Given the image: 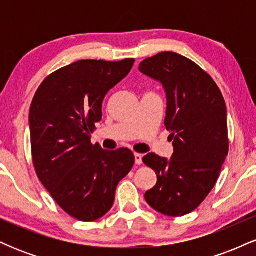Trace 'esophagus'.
Segmentation results:
<instances>
[{
    "instance_id": "34e87169",
    "label": "esophagus",
    "mask_w": 256,
    "mask_h": 256,
    "mask_svg": "<svg viewBox=\"0 0 256 256\" xmlns=\"http://www.w3.org/2000/svg\"><path fill=\"white\" fill-rule=\"evenodd\" d=\"M142 154H138V152H136L134 154V162L137 164V165H140L142 164Z\"/></svg>"
}]
</instances>
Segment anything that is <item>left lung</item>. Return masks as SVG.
Here are the masks:
<instances>
[{"mask_svg": "<svg viewBox=\"0 0 256 256\" xmlns=\"http://www.w3.org/2000/svg\"><path fill=\"white\" fill-rule=\"evenodd\" d=\"M140 71L165 89V126L173 144L170 160L154 152L143 158L158 176L156 185L144 198L158 213L183 216L207 198L228 156L224 98L210 74L177 52L146 58Z\"/></svg>", "mask_w": 256, "mask_h": 256, "instance_id": "obj_1", "label": "left lung"}]
</instances>
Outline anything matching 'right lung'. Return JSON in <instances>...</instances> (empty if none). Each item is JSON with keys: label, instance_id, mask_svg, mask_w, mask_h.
Returning a JSON list of instances; mask_svg holds the SVG:
<instances>
[{"label": "right lung", "instance_id": "obj_1", "mask_svg": "<svg viewBox=\"0 0 256 256\" xmlns=\"http://www.w3.org/2000/svg\"><path fill=\"white\" fill-rule=\"evenodd\" d=\"M134 62L77 61L48 76L32 100L34 170L56 204L80 222H95L110 210L119 182L134 164L130 149L104 150L90 142L95 122L102 119L104 96Z\"/></svg>", "mask_w": 256, "mask_h": 256}]
</instances>
